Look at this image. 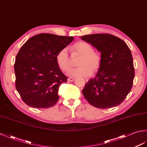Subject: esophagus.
I'll return each mask as SVG.
<instances>
[{
    "mask_svg": "<svg viewBox=\"0 0 147 147\" xmlns=\"http://www.w3.org/2000/svg\"><path fill=\"white\" fill-rule=\"evenodd\" d=\"M74 78H69L67 79V82H73V81H74Z\"/></svg>",
    "mask_w": 147,
    "mask_h": 147,
    "instance_id": "esophagus-1",
    "label": "esophagus"
}]
</instances>
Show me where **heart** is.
<instances>
[{
    "mask_svg": "<svg viewBox=\"0 0 147 147\" xmlns=\"http://www.w3.org/2000/svg\"><path fill=\"white\" fill-rule=\"evenodd\" d=\"M74 52L82 55L78 65L80 66L72 68L67 72L71 77L85 78L91 76L92 72L95 73L101 65L102 58L99 54L93 52L91 45L85 42H78L72 46ZM56 62L62 71H67L71 67L70 59L67 49L60 50L55 56Z\"/></svg>",
    "mask_w": 147,
    "mask_h": 147,
    "instance_id": "b5f03b06",
    "label": "heart"
}]
</instances>
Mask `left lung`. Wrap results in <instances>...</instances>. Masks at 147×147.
Masks as SVG:
<instances>
[{
	"label": "left lung",
	"instance_id": "8db88e82",
	"mask_svg": "<svg viewBox=\"0 0 147 147\" xmlns=\"http://www.w3.org/2000/svg\"><path fill=\"white\" fill-rule=\"evenodd\" d=\"M100 52L102 62L94 78L82 90L92 105L107 109L119 105L132 88L135 77L133 61L128 46L110 34H92L81 36Z\"/></svg>",
	"mask_w": 147,
	"mask_h": 147
}]
</instances>
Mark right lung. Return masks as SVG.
<instances>
[{"mask_svg": "<svg viewBox=\"0 0 147 147\" xmlns=\"http://www.w3.org/2000/svg\"><path fill=\"white\" fill-rule=\"evenodd\" d=\"M73 38L41 33L21 47L14 64L16 88L26 105L43 109L57 103L59 86L67 78L59 67L55 56Z\"/></svg>", "mask_w": 147, "mask_h": 147, "instance_id": "1", "label": "right lung"}]
</instances>
